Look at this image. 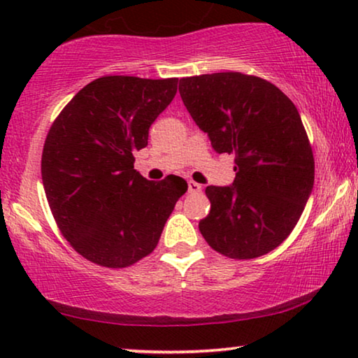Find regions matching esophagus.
<instances>
[{"label":"esophagus","instance_id":"obj_1","mask_svg":"<svg viewBox=\"0 0 358 358\" xmlns=\"http://www.w3.org/2000/svg\"><path fill=\"white\" fill-rule=\"evenodd\" d=\"M202 192V185L199 182H194V180H190L189 182V194H199Z\"/></svg>","mask_w":358,"mask_h":358}]
</instances>
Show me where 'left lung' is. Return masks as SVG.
<instances>
[{
	"label": "left lung",
	"instance_id": "left-lung-1",
	"mask_svg": "<svg viewBox=\"0 0 358 358\" xmlns=\"http://www.w3.org/2000/svg\"><path fill=\"white\" fill-rule=\"evenodd\" d=\"M179 92L215 151L236 163L231 187L205 189V241L239 261L273 251L293 231L315 184V156L295 104L271 81L239 71L180 78Z\"/></svg>",
	"mask_w": 358,
	"mask_h": 358
}]
</instances>
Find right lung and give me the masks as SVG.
Segmentation results:
<instances>
[{
  "mask_svg": "<svg viewBox=\"0 0 358 358\" xmlns=\"http://www.w3.org/2000/svg\"><path fill=\"white\" fill-rule=\"evenodd\" d=\"M178 78L102 76L53 120L42 180L63 238L97 266L124 268L155 251L166 220L187 190L179 176L159 182L134 169V153L178 92Z\"/></svg>",
  "mask_w": 358,
  "mask_h": 358,
  "instance_id": "obj_1",
  "label": "right lung"
}]
</instances>
